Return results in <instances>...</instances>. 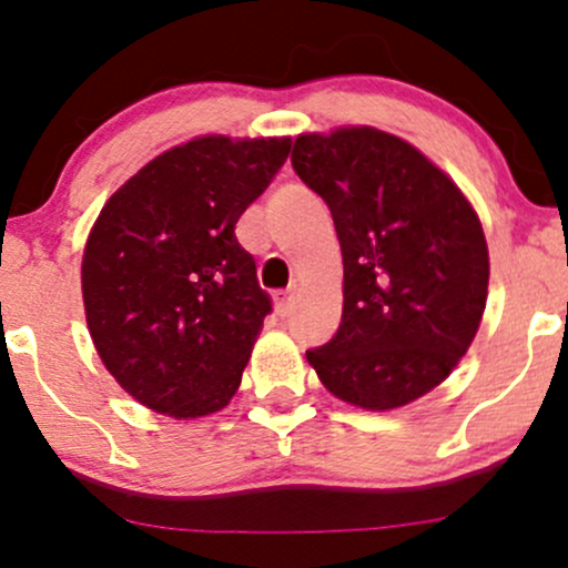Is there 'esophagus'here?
<instances>
[{"instance_id":"34e87169","label":"esophagus","mask_w":568,"mask_h":568,"mask_svg":"<svg viewBox=\"0 0 568 568\" xmlns=\"http://www.w3.org/2000/svg\"><path fill=\"white\" fill-rule=\"evenodd\" d=\"M293 304H296V288L288 291H280L275 296V306H277V315L280 317H288L293 312Z\"/></svg>"}]
</instances>
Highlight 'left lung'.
I'll return each mask as SVG.
<instances>
[{
    "label": "left lung",
    "mask_w": 568,
    "mask_h": 568,
    "mask_svg": "<svg viewBox=\"0 0 568 568\" xmlns=\"http://www.w3.org/2000/svg\"><path fill=\"white\" fill-rule=\"evenodd\" d=\"M293 171L331 207L342 245V325L306 349L328 393L400 408L470 349L488 296V247L462 189L408 141L361 125L304 133Z\"/></svg>",
    "instance_id": "left-lung-1"
}]
</instances>
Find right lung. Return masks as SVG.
I'll list each match as a JSON object with an SVG mask.
<instances>
[{
  "label": "right lung",
  "instance_id": "right-lung-1",
  "mask_svg": "<svg viewBox=\"0 0 568 568\" xmlns=\"http://www.w3.org/2000/svg\"><path fill=\"white\" fill-rule=\"evenodd\" d=\"M288 154L291 139L202 135L146 162L98 213L84 317L103 366L141 406L197 419L237 393L272 302L234 224Z\"/></svg>",
  "mask_w": 568,
  "mask_h": 568
}]
</instances>
